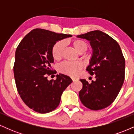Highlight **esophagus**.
Masks as SVG:
<instances>
[{"label": "esophagus", "instance_id": "esophagus-1", "mask_svg": "<svg viewBox=\"0 0 134 134\" xmlns=\"http://www.w3.org/2000/svg\"><path fill=\"white\" fill-rule=\"evenodd\" d=\"M72 79L73 81H75L76 80H77V79H76V78H74V77H72Z\"/></svg>", "mask_w": 134, "mask_h": 134}]
</instances>
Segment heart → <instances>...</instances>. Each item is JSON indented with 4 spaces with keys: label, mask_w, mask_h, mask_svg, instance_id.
<instances>
[{
    "label": "heart",
    "mask_w": 134,
    "mask_h": 134,
    "mask_svg": "<svg viewBox=\"0 0 134 134\" xmlns=\"http://www.w3.org/2000/svg\"><path fill=\"white\" fill-rule=\"evenodd\" d=\"M72 44L76 50L80 53H84L87 50L88 45L87 43L84 40L80 39L74 40L72 41ZM65 43L63 41L57 42L52 50V53L53 58L55 60H59L62 57L63 52H64ZM82 67V64L79 62H65L62 63L59 66V69L63 73L70 76H76L79 70Z\"/></svg>",
    "instance_id": "heart-1"
}]
</instances>
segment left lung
Returning <instances> with one entry per match:
<instances>
[{
	"label": "left lung",
	"mask_w": 134,
	"mask_h": 134,
	"mask_svg": "<svg viewBox=\"0 0 134 134\" xmlns=\"http://www.w3.org/2000/svg\"><path fill=\"white\" fill-rule=\"evenodd\" d=\"M77 37L90 41L93 54L86 70L91 76L95 75L96 79L91 83L80 79L82 83L80 100L90 110H101L114 101L122 87L125 58L118 43L101 31H93Z\"/></svg>",
	"instance_id": "8db88e82"
}]
</instances>
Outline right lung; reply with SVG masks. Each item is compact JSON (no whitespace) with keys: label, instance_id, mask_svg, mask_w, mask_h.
Instances as JSON below:
<instances>
[{"label":"right lung","instance_id":"add662e5","mask_svg":"<svg viewBox=\"0 0 134 134\" xmlns=\"http://www.w3.org/2000/svg\"><path fill=\"white\" fill-rule=\"evenodd\" d=\"M36 28L24 36L17 47L14 74L19 94L29 108L40 113L52 111L58 107L64 91L72 82L70 77L59 74L56 80H48L52 74V50L57 41L71 37Z\"/></svg>","mask_w":134,"mask_h":134}]
</instances>
